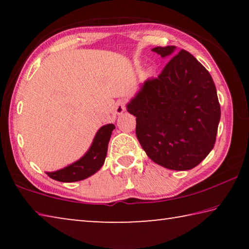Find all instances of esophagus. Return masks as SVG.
<instances>
[{
	"label": "esophagus",
	"mask_w": 249,
	"mask_h": 249,
	"mask_svg": "<svg viewBox=\"0 0 249 249\" xmlns=\"http://www.w3.org/2000/svg\"><path fill=\"white\" fill-rule=\"evenodd\" d=\"M125 109H126L125 102H124V101L120 100L115 105V112L117 113V114H122V113L125 112Z\"/></svg>",
	"instance_id": "34e87169"
}]
</instances>
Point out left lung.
Instances as JSON below:
<instances>
[{
	"instance_id": "1",
	"label": "left lung",
	"mask_w": 249,
	"mask_h": 249,
	"mask_svg": "<svg viewBox=\"0 0 249 249\" xmlns=\"http://www.w3.org/2000/svg\"><path fill=\"white\" fill-rule=\"evenodd\" d=\"M151 50L173 57L126 107L136 116L138 142L154 162L171 170L192 169L215 144L221 119L215 84L187 50L176 55L175 46Z\"/></svg>"
}]
</instances>
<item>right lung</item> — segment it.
<instances>
[{
	"label": "right lung",
	"mask_w": 249,
	"mask_h": 249,
	"mask_svg": "<svg viewBox=\"0 0 249 249\" xmlns=\"http://www.w3.org/2000/svg\"><path fill=\"white\" fill-rule=\"evenodd\" d=\"M115 126L107 124L101 127L96 133L93 142L83 157L60 170L46 172L50 178L60 182H75L94 175L103 166L107 154V146L113 129Z\"/></svg>",
	"instance_id": "obj_1"
}]
</instances>
